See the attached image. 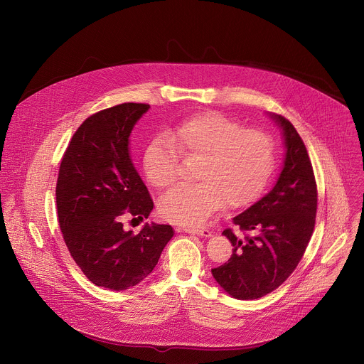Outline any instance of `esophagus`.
Instances as JSON below:
<instances>
[{
	"label": "esophagus",
	"instance_id": "obj_1",
	"mask_svg": "<svg viewBox=\"0 0 364 364\" xmlns=\"http://www.w3.org/2000/svg\"><path fill=\"white\" fill-rule=\"evenodd\" d=\"M183 232L191 233V235H198L202 237H210L212 232L209 229H203V228H183Z\"/></svg>",
	"mask_w": 364,
	"mask_h": 364
}]
</instances>
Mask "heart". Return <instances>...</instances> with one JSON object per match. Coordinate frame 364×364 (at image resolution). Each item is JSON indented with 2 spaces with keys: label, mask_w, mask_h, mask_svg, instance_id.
Instances as JSON below:
<instances>
[{
  "label": "heart",
  "mask_w": 364,
  "mask_h": 364,
  "mask_svg": "<svg viewBox=\"0 0 364 364\" xmlns=\"http://www.w3.org/2000/svg\"><path fill=\"white\" fill-rule=\"evenodd\" d=\"M179 151L189 158L200 156L198 183L168 192L158 205L159 215L181 226H200L223 208L252 203L265 188L274 169V142L258 129H245L240 122L218 112H206L155 135L145 146L142 166L156 189L175 183Z\"/></svg>",
  "instance_id": "b5f03b06"
}]
</instances>
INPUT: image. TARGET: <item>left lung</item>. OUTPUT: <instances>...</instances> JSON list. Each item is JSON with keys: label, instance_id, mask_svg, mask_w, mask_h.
<instances>
[{"label": "left lung", "instance_id": "1", "mask_svg": "<svg viewBox=\"0 0 364 364\" xmlns=\"http://www.w3.org/2000/svg\"><path fill=\"white\" fill-rule=\"evenodd\" d=\"M269 119L284 139L281 173L265 196L233 218L244 236L232 229L223 232L233 244V254L212 269L225 292L242 301L277 289L296 268L315 228L318 193L305 144L287 119L274 113Z\"/></svg>", "mask_w": 364, "mask_h": 364}]
</instances>
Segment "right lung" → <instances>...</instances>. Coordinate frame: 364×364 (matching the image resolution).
<instances>
[{
    "instance_id": "obj_1",
    "label": "right lung",
    "mask_w": 364,
    "mask_h": 364,
    "mask_svg": "<svg viewBox=\"0 0 364 364\" xmlns=\"http://www.w3.org/2000/svg\"><path fill=\"white\" fill-rule=\"evenodd\" d=\"M149 105L102 110L77 128L63 155L56 208L70 255L97 287L124 291L145 279L173 237L169 225L145 223L138 235L122 229L125 212L144 220L154 202L129 155L134 125Z\"/></svg>"
}]
</instances>
